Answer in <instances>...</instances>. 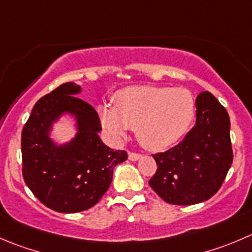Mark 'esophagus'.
I'll return each instance as SVG.
<instances>
[{
	"mask_svg": "<svg viewBox=\"0 0 252 252\" xmlns=\"http://www.w3.org/2000/svg\"><path fill=\"white\" fill-rule=\"evenodd\" d=\"M141 158V154L138 153H133V151H129V160L131 161H136Z\"/></svg>",
	"mask_w": 252,
	"mask_h": 252,
	"instance_id": "1",
	"label": "esophagus"
}]
</instances>
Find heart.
I'll return each instance as SVG.
<instances>
[{
  "label": "heart",
  "instance_id": "heart-1",
  "mask_svg": "<svg viewBox=\"0 0 252 252\" xmlns=\"http://www.w3.org/2000/svg\"><path fill=\"white\" fill-rule=\"evenodd\" d=\"M113 103L99 107L103 126L114 138L135 129L149 150H163L177 143L196 117V99L183 87H126L114 94Z\"/></svg>",
  "mask_w": 252,
  "mask_h": 252
}]
</instances>
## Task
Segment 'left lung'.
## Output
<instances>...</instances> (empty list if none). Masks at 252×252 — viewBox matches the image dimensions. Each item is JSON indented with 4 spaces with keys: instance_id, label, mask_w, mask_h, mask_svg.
<instances>
[{
    "instance_id": "8db88e82",
    "label": "left lung",
    "mask_w": 252,
    "mask_h": 252,
    "mask_svg": "<svg viewBox=\"0 0 252 252\" xmlns=\"http://www.w3.org/2000/svg\"><path fill=\"white\" fill-rule=\"evenodd\" d=\"M196 126L182 141L154 154L158 165L149 185L165 202L177 206L201 203L213 197L233 163L230 118L211 92L196 99Z\"/></svg>"
}]
</instances>
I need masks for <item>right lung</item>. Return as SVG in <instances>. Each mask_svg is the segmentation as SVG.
Segmentation results:
<instances>
[{
  "label": "right lung",
  "instance_id": "right-lung-1",
  "mask_svg": "<svg viewBox=\"0 0 252 252\" xmlns=\"http://www.w3.org/2000/svg\"><path fill=\"white\" fill-rule=\"evenodd\" d=\"M81 87L66 82L34 104L22 130V173L34 196L59 213L87 211L98 203L113 178L116 165L128 158L98 136V113L75 94ZM75 114L79 134L70 144L56 147L47 136L51 122L61 113Z\"/></svg>",
  "mask_w": 252,
  "mask_h": 252
}]
</instances>
